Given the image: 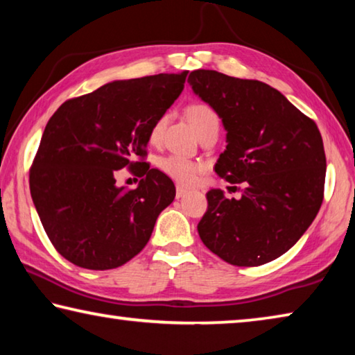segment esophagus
Listing matches in <instances>:
<instances>
[{
	"instance_id": "1",
	"label": "esophagus",
	"mask_w": 355,
	"mask_h": 355,
	"mask_svg": "<svg viewBox=\"0 0 355 355\" xmlns=\"http://www.w3.org/2000/svg\"><path fill=\"white\" fill-rule=\"evenodd\" d=\"M186 194H188V189L182 188V186H177V192H175L177 199H182V197H184Z\"/></svg>"
}]
</instances>
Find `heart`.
Masks as SVG:
<instances>
[{"label": "heart", "instance_id": "obj_1", "mask_svg": "<svg viewBox=\"0 0 355 355\" xmlns=\"http://www.w3.org/2000/svg\"><path fill=\"white\" fill-rule=\"evenodd\" d=\"M186 117L191 122L192 127L197 131V135H200L203 130H207L211 125H219L218 116L216 112L205 103H191L186 107ZM167 122V114H163L158 119L155 120L152 128H150L148 139L150 142H158L161 135H163V130ZM158 167L163 171L166 175L175 180L177 183L182 184H189L196 180L197 172L200 171V164L194 163L188 158H183V156L178 155H169L163 156L158 161Z\"/></svg>", "mask_w": 355, "mask_h": 355}]
</instances>
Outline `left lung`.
<instances>
[{"instance_id":"left-lung-1","label":"left lung","mask_w":355,"mask_h":355,"mask_svg":"<svg viewBox=\"0 0 355 355\" xmlns=\"http://www.w3.org/2000/svg\"><path fill=\"white\" fill-rule=\"evenodd\" d=\"M188 83L222 119L227 147L214 171L243 183L241 199L207 192L203 244L235 266H260L290 250L320 211L326 153L316 123L257 80L194 70Z\"/></svg>"}]
</instances>
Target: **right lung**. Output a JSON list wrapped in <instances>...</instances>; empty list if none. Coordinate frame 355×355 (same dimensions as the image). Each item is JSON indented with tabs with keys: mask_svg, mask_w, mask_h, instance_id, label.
Wrapping results in <instances>:
<instances>
[{
	"mask_svg": "<svg viewBox=\"0 0 355 355\" xmlns=\"http://www.w3.org/2000/svg\"><path fill=\"white\" fill-rule=\"evenodd\" d=\"M186 75L107 83L67 100L48 120L29 189L48 238L70 263L105 271L146 248L175 186L135 158H146L150 128L182 94ZM125 166L141 177L136 190L115 184Z\"/></svg>",
	"mask_w": 355,
	"mask_h": 355,
	"instance_id": "obj_1",
	"label": "right lung"
}]
</instances>
